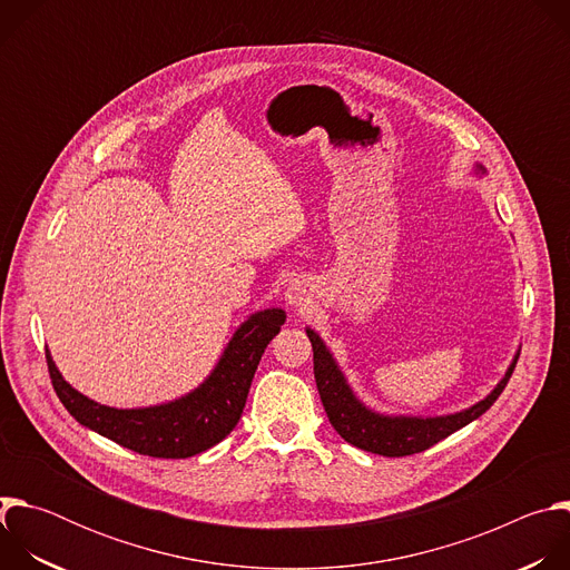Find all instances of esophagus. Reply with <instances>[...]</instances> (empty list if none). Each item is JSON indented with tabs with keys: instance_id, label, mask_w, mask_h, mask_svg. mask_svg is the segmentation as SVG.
<instances>
[{
	"instance_id": "34e87169",
	"label": "esophagus",
	"mask_w": 570,
	"mask_h": 570,
	"mask_svg": "<svg viewBox=\"0 0 570 570\" xmlns=\"http://www.w3.org/2000/svg\"><path fill=\"white\" fill-rule=\"evenodd\" d=\"M286 304L293 308V311H304L308 304H311V293L306 288L304 282L295 279L288 288H286Z\"/></svg>"
}]
</instances>
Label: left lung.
Wrapping results in <instances>:
<instances>
[{
    "label": "left lung",
    "mask_w": 570,
    "mask_h": 570,
    "mask_svg": "<svg viewBox=\"0 0 570 570\" xmlns=\"http://www.w3.org/2000/svg\"><path fill=\"white\" fill-rule=\"evenodd\" d=\"M475 176H484V167H473ZM306 336L313 347V374L315 385L322 399L324 411L336 433L370 453L399 458V455H413L420 451L431 449L440 440L449 438L451 433L464 429L473 420H478L482 413H487L494 405V401L505 390L514 365L519 361V352L514 354L510 367L505 370V376L494 385V390L484 399L475 401L473 405L458 413L449 415H435V417H422V415H385L379 411H372L367 403L358 399L354 387L350 385L345 372L341 370L336 356L332 350L324 345V341L306 327Z\"/></svg>",
    "instance_id": "left-lung-1"
}]
</instances>
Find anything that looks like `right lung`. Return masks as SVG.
<instances>
[{
  "mask_svg": "<svg viewBox=\"0 0 570 570\" xmlns=\"http://www.w3.org/2000/svg\"><path fill=\"white\" fill-rule=\"evenodd\" d=\"M284 322V308L248 315L198 387L146 409H112L78 392L62 379L49 350L47 365L58 399L78 424L141 455L191 458L225 440L238 424L262 354Z\"/></svg>",
  "mask_w": 570,
  "mask_h": 570,
  "instance_id": "1",
  "label": "right lung"
}]
</instances>
